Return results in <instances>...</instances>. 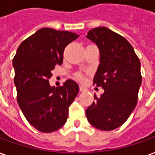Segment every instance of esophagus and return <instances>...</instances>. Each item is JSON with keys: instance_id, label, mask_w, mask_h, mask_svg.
<instances>
[{"instance_id": "34e87169", "label": "esophagus", "mask_w": 155, "mask_h": 155, "mask_svg": "<svg viewBox=\"0 0 155 155\" xmlns=\"http://www.w3.org/2000/svg\"><path fill=\"white\" fill-rule=\"evenodd\" d=\"M80 91H81V92H84V91H86V87H83V86H80Z\"/></svg>"}]
</instances>
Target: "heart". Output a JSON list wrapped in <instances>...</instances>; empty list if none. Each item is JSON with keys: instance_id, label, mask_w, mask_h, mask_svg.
<instances>
[{"instance_id": "obj_1", "label": "heart", "mask_w": 155, "mask_h": 155, "mask_svg": "<svg viewBox=\"0 0 155 155\" xmlns=\"http://www.w3.org/2000/svg\"><path fill=\"white\" fill-rule=\"evenodd\" d=\"M79 79H81V80H82V77H81V76H79Z\"/></svg>"}]
</instances>
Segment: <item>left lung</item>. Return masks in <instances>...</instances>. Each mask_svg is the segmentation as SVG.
<instances>
[{"instance_id":"1","label":"left lung","mask_w":155,"mask_h":155,"mask_svg":"<svg viewBox=\"0 0 155 155\" xmlns=\"http://www.w3.org/2000/svg\"><path fill=\"white\" fill-rule=\"evenodd\" d=\"M87 38L99 51V65L94 83L104 94H94L95 102L86 110L88 122L109 131L120 127L137 104L141 85V62L131 45L121 35L106 27L88 31Z\"/></svg>"}]
</instances>
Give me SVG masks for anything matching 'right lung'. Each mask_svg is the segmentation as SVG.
Returning a JSON list of instances; mask_svg holds the SVG:
<instances>
[{
	"label": "right lung",
	"mask_w": 155,
	"mask_h": 155,
	"mask_svg": "<svg viewBox=\"0 0 155 155\" xmlns=\"http://www.w3.org/2000/svg\"><path fill=\"white\" fill-rule=\"evenodd\" d=\"M78 37L71 31L42 28L20 44L14 57L19 108L41 132H53L65 124L68 107L79 93V85L73 80L58 87L48 81L56 64L62 63L65 47Z\"/></svg>",
	"instance_id": "obj_1"
}]
</instances>
